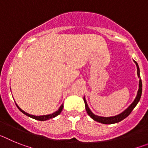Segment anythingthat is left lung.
Returning a JSON list of instances; mask_svg holds the SVG:
<instances>
[{
	"instance_id": "obj_1",
	"label": "left lung",
	"mask_w": 148,
	"mask_h": 148,
	"mask_svg": "<svg viewBox=\"0 0 148 148\" xmlns=\"http://www.w3.org/2000/svg\"><path fill=\"white\" fill-rule=\"evenodd\" d=\"M134 63L136 65L137 67V75H138V78H139V83H138V92H137V95L136 99H134V101H133L131 104H130L127 108L125 110H124L119 115H116L115 116H110V117H102V116H99L97 115H95L92 111L90 110V109L89 108L88 105H87V101H86L85 97H84V104H85V108L86 110H87V113L89 116L91 117L93 120L98 121V122L102 123V124H106V125H110V124H115V123H118L119 121H122L123 119H125V118H127L129 115L130 114V113L132 112L134 108H135L136 106L137 105V104L138 103L139 100L141 99V95H142V79H141L140 77V70H139V67H138V65L137 64V62L136 61H134Z\"/></svg>"
}]
</instances>
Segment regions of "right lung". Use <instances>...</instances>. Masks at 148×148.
<instances>
[{"label":"right lung","instance_id":"1","mask_svg":"<svg viewBox=\"0 0 148 148\" xmlns=\"http://www.w3.org/2000/svg\"><path fill=\"white\" fill-rule=\"evenodd\" d=\"M16 106H17V108H18V109L20 110L21 111V112L23 113V114H25L26 116H29V117H30V118H32V119H34L38 120V121H46V120H49V119H50L55 118V117H56V116H58V115H59L60 113H61V111H62L63 108H64V105H63V104H62L61 106H60L59 109H58L57 111H56L55 113H52V114L44 115V116H34V115L29 114V113H27V112H25V111H23V110L21 109V108H19V107H18V105L17 104H16Z\"/></svg>","mask_w":148,"mask_h":148}]
</instances>
